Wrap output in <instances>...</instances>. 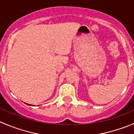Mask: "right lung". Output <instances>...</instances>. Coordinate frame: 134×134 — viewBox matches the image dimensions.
Returning <instances> with one entry per match:
<instances>
[{"instance_id": "obj_1", "label": "right lung", "mask_w": 134, "mask_h": 134, "mask_svg": "<svg viewBox=\"0 0 134 134\" xmlns=\"http://www.w3.org/2000/svg\"><path fill=\"white\" fill-rule=\"evenodd\" d=\"M25 104H26V103H25ZM27 105H29V106H33V105H31V104H26Z\"/></svg>"}]
</instances>
